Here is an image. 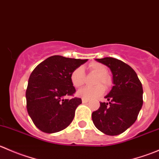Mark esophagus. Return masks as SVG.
Returning <instances> with one entry per match:
<instances>
[{
    "label": "esophagus",
    "instance_id": "esophagus-1",
    "mask_svg": "<svg viewBox=\"0 0 159 159\" xmlns=\"http://www.w3.org/2000/svg\"><path fill=\"white\" fill-rule=\"evenodd\" d=\"M82 102L84 104H86V103H88V102H89V101L86 100V99H82Z\"/></svg>",
    "mask_w": 159,
    "mask_h": 159
}]
</instances>
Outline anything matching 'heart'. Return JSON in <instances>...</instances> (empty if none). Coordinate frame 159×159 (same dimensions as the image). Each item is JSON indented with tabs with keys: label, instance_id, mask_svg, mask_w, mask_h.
<instances>
[{
	"label": "heart",
	"instance_id": "obj_1",
	"mask_svg": "<svg viewBox=\"0 0 159 159\" xmlns=\"http://www.w3.org/2000/svg\"><path fill=\"white\" fill-rule=\"evenodd\" d=\"M89 69L92 73L98 75V78L95 81V84H97V86L83 88L78 90L77 95L86 100H94L102 96L105 92V88L101 85V84H103L105 88H109L111 84V79L108 75V68L102 64L93 62L89 65ZM70 79L74 87H81L84 84L85 80V75L83 68L79 67L75 68L70 74ZM98 84L99 85L98 86Z\"/></svg>",
	"mask_w": 159,
	"mask_h": 159
}]
</instances>
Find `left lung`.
I'll list each match as a JSON object with an SVG mask.
<instances>
[{
	"label": "left lung",
	"mask_w": 159,
	"mask_h": 159,
	"mask_svg": "<svg viewBox=\"0 0 159 159\" xmlns=\"http://www.w3.org/2000/svg\"><path fill=\"white\" fill-rule=\"evenodd\" d=\"M110 68L113 75L112 89L92 113V121L99 131L108 135H118L131 127L138 118L143 104L142 83L134 70L113 57L95 59Z\"/></svg>",
	"instance_id": "1"
}]
</instances>
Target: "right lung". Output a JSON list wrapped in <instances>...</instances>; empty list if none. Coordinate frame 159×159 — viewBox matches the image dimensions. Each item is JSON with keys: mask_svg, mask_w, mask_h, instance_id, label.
<instances>
[{"mask_svg": "<svg viewBox=\"0 0 159 159\" xmlns=\"http://www.w3.org/2000/svg\"><path fill=\"white\" fill-rule=\"evenodd\" d=\"M87 61L88 59L51 56L30 74L26 91L27 110L34 124L41 131L57 132L73 121L81 99L65 98L75 92L70 76L75 68Z\"/></svg>", "mask_w": 159, "mask_h": 159, "instance_id": "obj_1", "label": "right lung"}]
</instances>
